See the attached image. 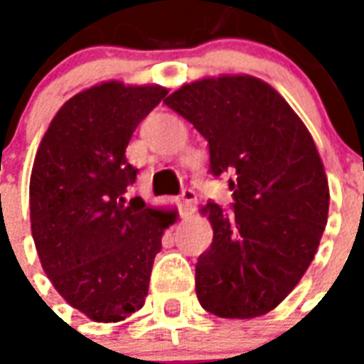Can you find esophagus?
<instances>
[{
	"label": "esophagus",
	"mask_w": 364,
	"mask_h": 364,
	"mask_svg": "<svg viewBox=\"0 0 364 364\" xmlns=\"http://www.w3.org/2000/svg\"><path fill=\"white\" fill-rule=\"evenodd\" d=\"M179 205H181V215L188 217L193 215L196 210V193L193 188H185L179 196Z\"/></svg>",
	"instance_id": "obj_1"
}]
</instances>
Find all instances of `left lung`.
Returning a JSON list of instances; mask_svg holds the SVG:
<instances>
[{
  "mask_svg": "<svg viewBox=\"0 0 364 364\" xmlns=\"http://www.w3.org/2000/svg\"><path fill=\"white\" fill-rule=\"evenodd\" d=\"M164 104L208 139L210 170L234 173V213L208 202L211 247L196 262V296L225 319L264 316L311 264L328 217V181L306 124L253 75L205 77Z\"/></svg>",
  "mask_w": 364,
  "mask_h": 364,
  "instance_id": "obj_1",
  "label": "left lung"
}]
</instances>
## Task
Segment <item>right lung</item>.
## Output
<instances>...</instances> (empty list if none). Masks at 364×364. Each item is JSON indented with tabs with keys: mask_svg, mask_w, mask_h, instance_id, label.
Here are the masks:
<instances>
[{
	"mask_svg": "<svg viewBox=\"0 0 364 364\" xmlns=\"http://www.w3.org/2000/svg\"><path fill=\"white\" fill-rule=\"evenodd\" d=\"M166 94L160 85H94L60 107L37 149V255L62 299L92 321H122L145 304L162 234L177 221V211L124 196L137 176L126 147Z\"/></svg>",
	"mask_w": 364,
	"mask_h": 364,
	"instance_id": "add662e5",
	"label": "right lung"
}]
</instances>
